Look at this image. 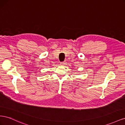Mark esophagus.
<instances>
[{
	"label": "esophagus",
	"instance_id": "34e87169",
	"mask_svg": "<svg viewBox=\"0 0 125 125\" xmlns=\"http://www.w3.org/2000/svg\"><path fill=\"white\" fill-rule=\"evenodd\" d=\"M64 64H65V62H60V65H62V66H63Z\"/></svg>",
	"mask_w": 125,
	"mask_h": 125
}]
</instances>
